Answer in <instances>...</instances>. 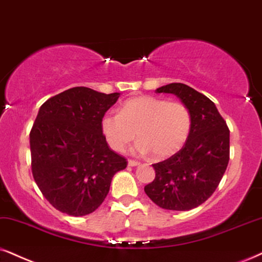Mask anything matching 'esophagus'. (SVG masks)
Instances as JSON below:
<instances>
[{
    "instance_id": "obj_1",
    "label": "esophagus",
    "mask_w": 262,
    "mask_h": 262,
    "mask_svg": "<svg viewBox=\"0 0 262 262\" xmlns=\"http://www.w3.org/2000/svg\"><path fill=\"white\" fill-rule=\"evenodd\" d=\"M139 164H140V162H138V161H134V160H129L128 161L129 167H137V165H139Z\"/></svg>"
}]
</instances>
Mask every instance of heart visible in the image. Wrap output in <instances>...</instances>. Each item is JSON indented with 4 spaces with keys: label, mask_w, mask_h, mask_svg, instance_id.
Masks as SVG:
<instances>
[{
    "label": "heart",
    "mask_w": 262,
    "mask_h": 262,
    "mask_svg": "<svg viewBox=\"0 0 262 262\" xmlns=\"http://www.w3.org/2000/svg\"><path fill=\"white\" fill-rule=\"evenodd\" d=\"M100 125L112 150L123 151L138 134L135 152H152L156 158H167L177 154L186 142L192 116L184 102L144 95L125 100L120 114L106 112Z\"/></svg>",
    "instance_id": "b5f03b06"
}]
</instances>
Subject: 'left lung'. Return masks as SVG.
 <instances>
[{
    "label": "left lung",
    "instance_id": "obj_1",
    "mask_svg": "<svg viewBox=\"0 0 262 262\" xmlns=\"http://www.w3.org/2000/svg\"><path fill=\"white\" fill-rule=\"evenodd\" d=\"M156 93L174 94L188 107L191 132L177 154L152 164L156 177L145 186L150 200L168 210L193 209L219 186L230 160V130L209 98L184 83H170Z\"/></svg>",
    "mask_w": 262,
    "mask_h": 262
}]
</instances>
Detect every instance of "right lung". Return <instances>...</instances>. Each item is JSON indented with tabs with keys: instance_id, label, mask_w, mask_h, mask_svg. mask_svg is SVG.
<instances>
[{
	"instance_id": "obj_1",
	"label": "right lung",
	"mask_w": 262,
	"mask_h": 262,
	"mask_svg": "<svg viewBox=\"0 0 262 262\" xmlns=\"http://www.w3.org/2000/svg\"><path fill=\"white\" fill-rule=\"evenodd\" d=\"M120 98L87 87L54 95L39 107L30 132L32 175L55 209L83 216L98 209L111 180L128 162L108 147L101 118Z\"/></svg>"
}]
</instances>
